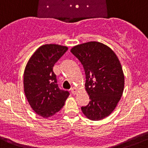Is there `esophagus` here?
Segmentation results:
<instances>
[{
  "label": "esophagus",
  "mask_w": 148,
  "mask_h": 148,
  "mask_svg": "<svg viewBox=\"0 0 148 148\" xmlns=\"http://www.w3.org/2000/svg\"><path fill=\"white\" fill-rule=\"evenodd\" d=\"M77 90H78V88H76V87H73V88H71V92H72L73 95H75L77 93Z\"/></svg>",
  "instance_id": "esophagus-1"
}]
</instances>
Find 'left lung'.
I'll return each mask as SVG.
<instances>
[{"label": "left lung", "mask_w": 148, "mask_h": 148, "mask_svg": "<svg viewBox=\"0 0 148 148\" xmlns=\"http://www.w3.org/2000/svg\"><path fill=\"white\" fill-rule=\"evenodd\" d=\"M71 51L83 65L85 90L90 99L88 106L81 107L82 112L95 121L109 116L120 101L125 85L123 68L116 54L96 41L75 45Z\"/></svg>", "instance_id": "1"}]
</instances>
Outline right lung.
I'll return each mask as SVG.
<instances>
[{"instance_id":"1","label":"right lung","mask_w":148,"mask_h":148,"mask_svg":"<svg viewBox=\"0 0 148 148\" xmlns=\"http://www.w3.org/2000/svg\"><path fill=\"white\" fill-rule=\"evenodd\" d=\"M68 47L45 44L32 55L24 71V92L32 109L44 118L61 110L69 95L58 88L53 66L68 51Z\"/></svg>"}]
</instances>
